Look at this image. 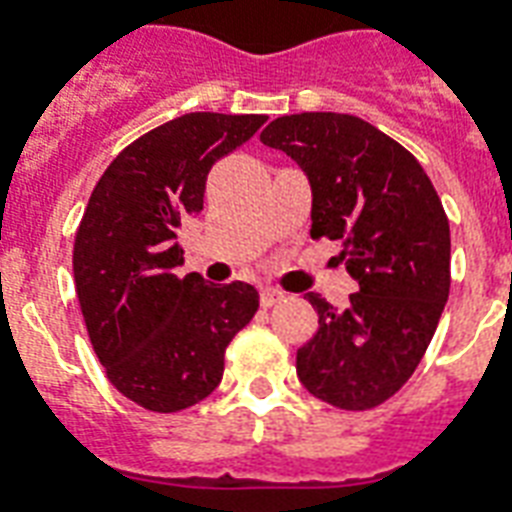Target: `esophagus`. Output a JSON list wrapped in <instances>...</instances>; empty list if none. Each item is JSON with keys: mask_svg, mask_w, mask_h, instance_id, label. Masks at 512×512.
Listing matches in <instances>:
<instances>
[{"mask_svg": "<svg viewBox=\"0 0 512 512\" xmlns=\"http://www.w3.org/2000/svg\"><path fill=\"white\" fill-rule=\"evenodd\" d=\"M281 300H284V292H279V289L265 287L263 292H260V303H263V308H273V305L281 303Z\"/></svg>", "mask_w": 512, "mask_h": 512, "instance_id": "1", "label": "esophagus"}]
</instances>
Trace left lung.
<instances>
[{"label":"left lung","instance_id":"1","mask_svg":"<svg viewBox=\"0 0 512 512\" xmlns=\"http://www.w3.org/2000/svg\"><path fill=\"white\" fill-rule=\"evenodd\" d=\"M260 140L311 183V236L340 241L358 292L308 303L319 329L297 350L308 393L361 412L388 401L425 356L449 297V220L420 162L364 119L311 111L273 119Z\"/></svg>","mask_w":512,"mask_h":512}]
</instances>
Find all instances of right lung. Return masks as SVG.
Instances as JSON below:
<instances>
[{
	"label": "right lung",
	"instance_id": "1",
	"mask_svg": "<svg viewBox=\"0 0 512 512\" xmlns=\"http://www.w3.org/2000/svg\"><path fill=\"white\" fill-rule=\"evenodd\" d=\"M263 114H185L124 148L95 185L74 241L76 297L100 364L151 412L199 404L223 380L228 342L255 316L252 284L177 276V228L204 209L207 175Z\"/></svg>",
	"mask_w": 512,
	"mask_h": 512
}]
</instances>
